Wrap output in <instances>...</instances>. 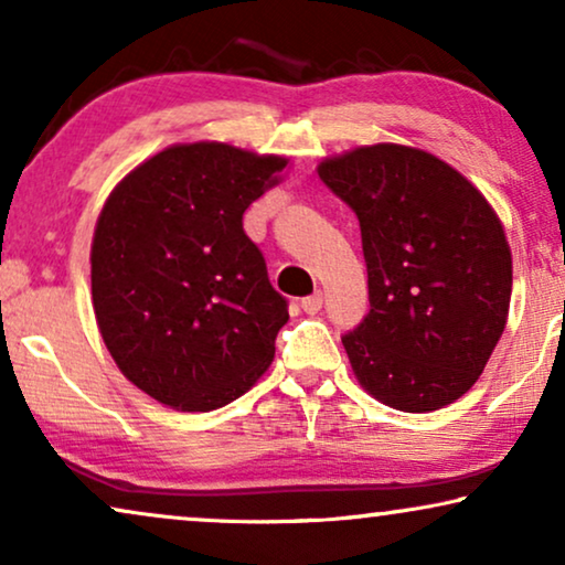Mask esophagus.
<instances>
[{"label": "esophagus", "instance_id": "1", "mask_svg": "<svg viewBox=\"0 0 565 565\" xmlns=\"http://www.w3.org/2000/svg\"><path fill=\"white\" fill-rule=\"evenodd\" d=\"M321 306H323V292L321 290H316L313 296L300 300V308H303L306 313H319Z\"/></svg>", "mask_w": 565, "mask_h": 565}]
</instances>
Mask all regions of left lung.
<instances>
[{"label":"left lung","instance_id":"left-lung-1","mask_svg":"<svg viewBox=\"0 0 565 565\" xmlns=\"http://www.w3.org/2000/svg\"><path fill=\"white\" fill-rule=\"evenodd\" d=\"M319 177L360 221L370 311L342 344L370 396L408 414L473 388L512 298L499 215L460 172L398 143L323 159Z\"/></svg>","mask_w":565,"mask_h":565}]
</instances>
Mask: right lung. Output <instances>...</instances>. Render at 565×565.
Returning <instances> with one entry per match:
<instances>
[{
	"instance_id": "right-lung-1",
	"label": "right lung",
	"mask_w": 565,
	"mask_h": 565,
	"mask_svg": "<svg viewBox=\"0 0 565 565\" xmlns=\"http://www.w3.org/2000/svg\"><path fill=\"white\" fill-rule=\"evenodd\" d=\"M288 159L180 143L110 192L92 238V306L115 365L159 404L211 412L257 383L288 323L244 211Z\"/></svg>"
}]
</instances>
